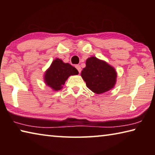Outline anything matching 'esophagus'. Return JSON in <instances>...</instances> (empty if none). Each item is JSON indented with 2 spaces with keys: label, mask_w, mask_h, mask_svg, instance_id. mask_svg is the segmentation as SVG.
<instances>
[{
  "label": "esophagus",
  "mask_w": 155,
  "mask_h": 155,
  "mask_svg": "<svg viewBox=\"0 0 155 155\" xmlns=\"http://www.w3.org/2000/svg\"><path fill=\"white\" fill-rule=\"evenodd\" d=\"M75 67H76V68H77V69L78 72L81 73V68L80 65H77Z\"/></svg>",
  "instance_id": "esophagus-1"
}]
</instances>
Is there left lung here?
Segmentation results:
<instances>
[{
  "mask_svg": "<svg viewBox=\"0 0 155 155\" xmlns=\"http://www.w3.org/2000/svg\"><path fill=\"white\" fill-rule=\"evenodd\" d=\"M81 75L87 87L97 94L111 90L116 83L117 72L115 68L96 57L86 60V66Z\"/></svg>",
  "mask_w": 155,
  "mask_h": 155,
  "instance_id": "8db88e82",
  "label": "left lung"
}]
</instances>
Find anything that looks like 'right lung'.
<instances>
[{"mask_svg": "<svg viewBox=\"0 0 155 155\" xmlns=\"http://www.w3.org/2000/svg\"><path fill=\"white\" fill-rule=\"evenodd\" d=\"M78 74V70L74 67L57 58L52 62L51 66L46 71L44 82L53 90L58 91L63 87L65 81L70 76Z\"/></svg>", "mask_w": 155, "mask_h": 155, "instance_id": "1", "label": "right lung"}]
</instances>
